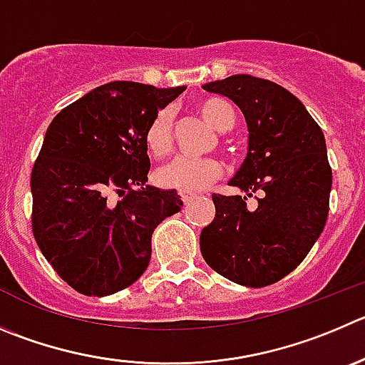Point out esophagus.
I'll return each instance as SVG.
<instances>
[{
  "instance_id": "obj_1",
  "label": "esophagus",
  "mask_w": 365,
  "mask_h": 365,
  "mask_svg": "<svg viewBox=\"0 0 365 365\" xmlns=\"http://www.w3.org/2000/svg\"><path fill=\"white\" fill-rule=\"evenodd\" d=\"M193 199H195V195H193V193H180V200H182L186 206H188Z\"/></svg>"
}]
</instances>
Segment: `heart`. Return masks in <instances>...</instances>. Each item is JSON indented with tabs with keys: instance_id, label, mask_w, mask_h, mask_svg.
I'll return each instance as SVG.
<instances>
[{
	"instance_id": "b5f03b06",
	"label": "heart",
	"mask_w": 365,
	"mask_h": 365,
	"mask_svg": "<svg viewBox=\"0 0 365 365\" xmlns=\"http://www.w3.org/2000/svg\"><path fill=\"white\" fill-rule=\"evenodd\" d=\"M199 110L204 120L218 130L227 133L235 127L237 113L235 107L224 98H206L199 103ZM145 143L154 155L161 158L172 150V125H170L168 110H159L150 121L145 134ZM222 173V165L215 158H179L172 159L158 170V182L165 188L179 190V192H200L207 188Z\"/></svg>"
}]
</instances>
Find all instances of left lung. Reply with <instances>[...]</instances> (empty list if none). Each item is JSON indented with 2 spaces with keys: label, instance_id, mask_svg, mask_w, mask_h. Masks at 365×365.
<instances>
[{
  "label": "left lung",
  "instance_id": "left-lung-1",
  "mask_svg": "<svg viewBox=\"0 0 365 365\" xmlns=\"http://www.w3.org/2000/svg\"><path fill=\"white\" fill-rule=\"evenodd\" d=\"M202 88L240 107L249 147L229 180L245 197L215 193L200 252L232 283L267 287L292 272L324 229L331 192L324 134L292 93L270 81L232 75ZM256 191L260 199L251 207L247 197Z\"/></svg>",
  "mask_w": 365,
  "mask_h": 365
}]
</instances>
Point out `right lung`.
<instances>
[{
  "label": "right lung",
  "mask_w": 365,
  "mask_h": 365,
  "mask_svg": "<svg viewBox=\"0 0 365 365\" xmlns=\"http://www.w3.org/2000/svg\"><path fill=\"white\" fill-rule=\"evenodd\" d=\"M118 81L69 103L50 123L32 170V231L55 272L84 296H110L150 263L152 232L182 200L145 185V134L185 91Z\"/></svg>",
  "instance_id": "obj_1"
}]
</instances>
